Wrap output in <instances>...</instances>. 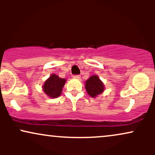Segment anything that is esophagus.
Instances as JSON below:
<instances>
[{"label":"esophagus","instance_id":"1","mask_svg":"<svg viewBox=\"0 0 155 155\" xmlns=\"http://www.w3.org/2000/svg\"><path fill=\"white\" fill-rule=\"evenodd\" d=\"M73 77L74 78V79H80V76L79 75H74L73 76Z\"/></svg>","mask_w":155,"mask_h":155}]
</instances>
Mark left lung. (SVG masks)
<instances>
[{"label":"left lung","mask_w":155,"mask_h":155,"mask_svg":"<svg viewBox=\"0 0 155 155\" xmlns=\"http://www.w3.org/2000/svg\"><path fill=\"white\" fill-rule=\"evenodd\" d=\"M87 92L92 97L100 95L104 91V84L97 75L90 76L85 82Z\"/></svg>","instance_id":"obj_1"}]
</instances>
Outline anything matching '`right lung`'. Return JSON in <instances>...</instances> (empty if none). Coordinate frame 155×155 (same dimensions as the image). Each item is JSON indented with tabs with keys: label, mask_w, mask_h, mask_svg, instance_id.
Masks as SVG:
<instances>
[{
	"label": "right lung",
	"mask_w": 155,
	"mask_h": 155,
	"mask_svg": "<svg viewBox=\"0 0 155 155\" xmlns=\"http://www.w3.org/2000/svg\"><path fill=\"white\" fill-rule=\"evenodd\" d=\"M65 81L66 80L65 79H61L56 74H51L50 77L46 80L42 87L44 93L51 98L59 97Z\"/></svg>",
	"instance_id": "1"
}]
</instances>
